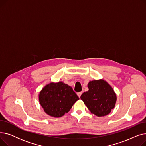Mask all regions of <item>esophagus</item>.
<instances>
[{
	"mask_svg": "<svg viewBox=\"0 0 146 146\" xmlns=\"http://www.w3.org/2000/svg\"><path fill=\"white\" fill-rule=\"evenodd\" d=\"M82 94V92H78V93L77 94L79 98H80V96H81Z\"/></svg>",
	"mask_w": 146,
	"mask_h": 146,
	"instance_id": "esophagus-1",
	"label": "esophagus"
}]
</instances>
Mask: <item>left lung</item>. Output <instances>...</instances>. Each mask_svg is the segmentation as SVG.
Returning a JSON list of instances; mask_svg holds the SVG:
<instances>
[{"instance_id": "1", "label": "left lung", "mask_w": 146, "mask_h": 146, "mask_svg": "<svg viewBox=\"0 0 146 146\" xmlns=\"http://www.w3.org/2000/svg\"><path fill=\"white\" fill-rule=\"evenodd\" d=\"M89 90L80 96L89 111L100 117L108 115L114 108L117 95L112 86L103 79L90 81L88 84Z\"/></svg>"}]
</instances>
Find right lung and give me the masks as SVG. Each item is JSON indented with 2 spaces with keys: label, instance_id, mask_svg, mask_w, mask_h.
Returning a JSON list of instances; mask_svg holds the SVG:
<instances>
[{
  "label": "right lung",
  "instance_id": "right-lung-1",
  "mask_svg": "<svg viewBox=\"0 0 146 146\" xmlns=\"http://www.w3.org/2000/svg\"><path fill=\"white\" fill-rule=\"evenodd\" d=\"M38 96L44 111L55 118L63 117L79 99L72 88L63 82H51L46 85Z\"/></svg>",
  "mask_w": 146,
  "mask_h": 146
}]
</instances>
